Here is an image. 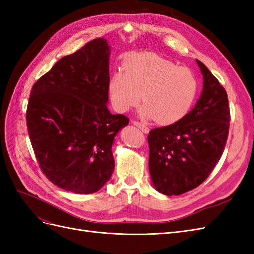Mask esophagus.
<instances>
[{
	"label": "esophagus",
	"mask_w": 254,
	"mask_h": 254,
	"mask_svg": "<svg viewBox=\"0 0 254 254\" xmlns=\"http://www.w3.org/2000/svg\"><path fill=\"white\" fill-rule=\"evenodd\" d=\"M132 124H134L136 127H139L144 133H148V132H149V128H148L147 126H146V125L142 124V123L137 122V121H133V122H132Z\"/></svg>",
	"instance_id": "obj_1"
}]
</instances>
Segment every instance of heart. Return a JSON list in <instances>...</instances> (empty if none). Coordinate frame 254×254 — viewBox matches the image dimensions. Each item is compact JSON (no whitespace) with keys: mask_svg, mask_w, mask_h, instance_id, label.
<instances>
[{"mask_svg":"<svg viewBox=\"0 0 254 254\" xmlns=\"http://www.w3.org/2000/svg\"><path fill=\"white\" fill-rule=\"evenodd\" d=\"M114 109L126 112L141 101V114L159 125H173L190 112L199 91L194 72L153 53H134L108 84Z\"/></svg>","mask_w":254,"mask_h":254,"instance_id":"1","label":"heart"}]
</instances>
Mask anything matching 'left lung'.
Instances as JSON below:
<instances>
[{"label":"left lung","mask_w":254,"mask_h":254,"mask_svg":"<svg viewBox=\"0 0 254 254\" xmlns=\"http://www.w3.org/2000/svg\"><path fill=\"white\" fill-rule=\"evenodd\" d=\"M203 89L196 106L181 121L150 130L149 173L153 186L167 196L181 195L209 177L224 152L230 126L225 88L196 60Z\"/></svg>","instance_id":"8db88e82"}]
</instances>
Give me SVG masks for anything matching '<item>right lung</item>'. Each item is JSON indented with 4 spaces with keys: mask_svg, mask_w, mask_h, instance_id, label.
Returning a JSON list of instances; mask_svg holds the SVG:
<instances>
[{
    "mask_svg": "<svg viewBox=\"0 0 254 254\" xmlns=\"http://www.w3.org/2000/svg\"><path fill=\"white\" fill-rule=\"evenodd\" d=\"M110 48L97 38L57 61L30 91L28 135L45 177L76 194L101 190L114 170L112 144L129 120L111 114Z\"/></svg>",
    "mask_w": 254,
    "mask_h": 254,
    "instance_id": "right-lung-1",
    "label": "right lung"
}]
</instances>
